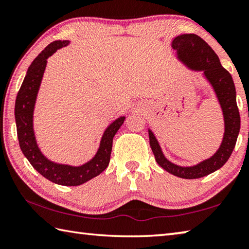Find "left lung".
<instances>
[{
    "label": "left lung",
    "instance_id": "8db88e82",
    "mask_svg": "<svg viewBox=\"0 0 249 249\" xmlns=\"http://www.w3.org/2000/svg\"><path fill=\"white\" fill-rule=\"evenodd\" d=\"M171 47L176 50L177 60L187 69L201 72L202 77L212 88L222 111L224 133L215 153L191 166H181L168 159L154 132L148 127L149 144L156 161L162 169L179 178L197 179L220 169L233 153L241 128L235 84L229 71L223 68L214 50L196 34L176 36L171 41Z\"/></svg>",
    "mask_w": 249,
    "mask_h": 249
}]
</instances>
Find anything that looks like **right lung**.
Segmentation results:
<instances>
[{
  "label": "right lung",
  "mask_w": 249,
  "mask_h": 249,
  "mask_svg": "<svg viewBox=\"0 0 249 249\" xmlns=\"http://www.w3.org/2000/svg\"><path fill=\"white\" fill-rule=\"evenodd\" d=\"M70 43L68 39L54 40L35 58L29 66L15 101V122L20 150L41 176L53 183L67 187L83 184L107 169L111 157L113 137L126 119V116L122 115L107 126L95 155L82 165L59 163L50 160L43 154L34 129V112L37 95L47 67V59L58 49L66 47Z\"/></svg>",
  "instance_id": "right-lung-1"
}]
</instances>
